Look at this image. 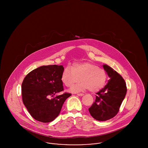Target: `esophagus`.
<instances>
[{"label": "esophagus", "instance_id": "1", "mask_svg": "<svg viewBox=\"0 0 148 148\" xmlns=\"http://www.w3.org/2000/svg\"><path fill=\"white\" fill-rule=\"evenodd\" d=\"M84 94H83V93H78L77 94V95L79 96V97H82V96H83Z\"/></svg>", "mask_w": 148, "mask_h": 148}]
</instances>
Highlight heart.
<instances>
[{
    "label": "heart",
    "instance_id": "heart-1",
    "mask_svg": "<svg viewBox=\"0 0 148 148\" xmlns=\"http://www.w3.org/2000/svg\"><path fill=\"white\" fill-rule=\"evenodd\" d=\"M107 75L103 69L89 62L74 64L71 67H66L62 73L61 80L67 87H73L71 92H80L86 89L92 92H98L106 84Z\"/></svg>",
    "mask_w": 148,
    "mask_h": 148
}]
</instances>
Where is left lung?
Instances as JSON below:
<instances>
[{
	"mask_svg": "<svg viewBox=\"0 0 148 148\" xmlns=\"http://www.w3.org/2000/svg\"><path fill=\"white\" fill-rule=\"evenodd\" d=\"M103 66L110 79L97 93L95 101L89 108L90 115L99 121L110 119L117 114L127 92L125 80L119 74L106 64Z\"/></svg>",
	"mask_w": 148,
	"mask_h": 148,
	"instance_id": "8db88e82",
	"label": "left lung"
}]
</instances>
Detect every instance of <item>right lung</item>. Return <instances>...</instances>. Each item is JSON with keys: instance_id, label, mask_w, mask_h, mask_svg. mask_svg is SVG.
Instances as JSON below:
<instances>
[{"instance_id": "obj_1", "label": "right lung", "mask_w": 148, "mask_h": 148, "mask_svg": "<svg viewBox=\"0 0 148 148\" xmlns=\"http://www.w3.org/2000/svg\"><path fill=\"white\" fill-rule=\"evenodd\" d=\"M64 69L63 65H44L30 71L24 79L21 84L23 102L36 120L42 123L53 121L65 100L71 96L66 92L56 95L64 90L61 80Z\"/></svg>"}]
</instances>
